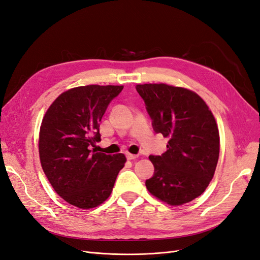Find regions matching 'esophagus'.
<instances>
[{"label":"esophagus","mask_w":260,"mask_h":260,"mask_svg":"<svg viewBox=\"0 0 260 260\" xmlns=\"http://www.w3.org/2000/svg\"><path fill=\"white\" fill-rule=\"evenodd\" d=\"M138 155H135V154H130V153H127V158L129 160H132V159H137L138 158Z\"/></svg>","instance_id":"obj_1"}]
</instances>
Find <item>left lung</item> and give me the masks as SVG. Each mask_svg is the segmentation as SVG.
Listing matches in <instances>:
<instances>
[{
	"label": "left lung",
	"mask_w": 260,
	"mask_h": 260,
	"mask_svg": "<svg viewBox=\"0 0 260 260\" xmlns=\"http://www.w3.org/2000/svg\"><path fill=\"white\" fill-rule=\"evenodd\" d=\"M156 133L168 138L167 151L148 157L154 176L148 192L170 206L193 201L206 190L219 158L220 138L214 115L198 93L166 83L137 84Z\"/></svg>",
	"instance_id": "1"
}]
</instances>
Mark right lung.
I'll return each instance as SVG.
<instances>
[{"instance_id":"right-lung-1","label":"right lung","mask_w":260,"mask_h":260,"mask_svg":"<svg viewBox=\"0 0 260 260\" xmlns=\"http://www.w3.org/2000/svg\"><path fill=\"white\" fill-rule=\"evenodd\" d=\"M123 85L89 84L58 95L46 111L39 133L44 174L61 199L81 209L98 207L111 195L127 159L99 153V122Z\"/></svg>"}]
</instances>
